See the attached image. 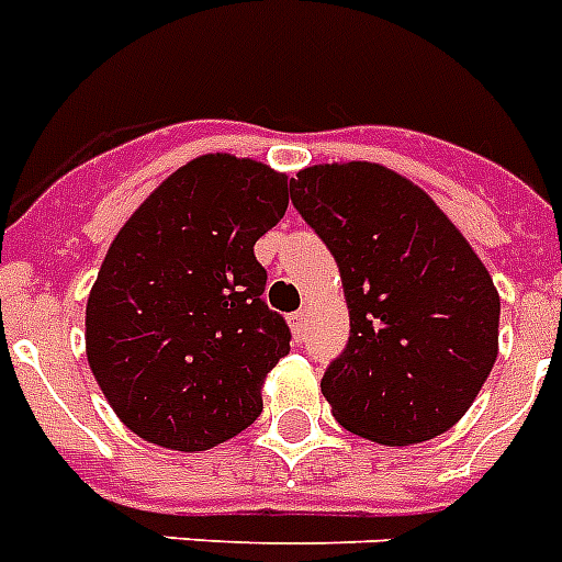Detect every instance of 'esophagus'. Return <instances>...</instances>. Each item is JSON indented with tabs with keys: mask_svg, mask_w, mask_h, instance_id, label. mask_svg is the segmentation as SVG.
Instances as JSON below:
<instances>
[{
	"mask_svg": "<svg viewBox=\"0 0 562 562\" xmlns=\"http://www.w3.org/2000/svg\"><path fill=\"white\" fill-rule=\"evenodd\" d=\"M289 323H291V331H294V337L303 339L305 331H308V311L305 308L294 311V314L289 317Z\"/></svg>",
	"mask_w": 562,
	"mask_h": 562,
	"instance_id": "34e87169",
	"label": "esophagus"
}]
</instances>
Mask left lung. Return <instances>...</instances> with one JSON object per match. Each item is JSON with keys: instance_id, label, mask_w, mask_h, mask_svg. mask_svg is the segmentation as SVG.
Masks as SVG:
<instances>
[{"instance_id": "1", "label": "left lung", "mask_w": 562, "mask_h": 562, "mask_svg": "<svg viewBox=\"0 0 562 562\" xmlns=\"http://www.w3.org/2000/svg\"><path fill=\"white\" fill-rule=\"evenodd\" d=\"M291 202L346 289L348 346L319 383L339 426L383 446L449 431L497 360L492 273L437 202L383 165H311Z\"/></svg>"}]
</instances>
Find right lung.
<instances>
[{
	"label": "right lung",
	"instance_id": "obj_1",
	"mask_svg": "<svg viewBox=\"0 0 562 562\" xmlns=\"http://www.w3.org/2000/svg\"><path fill=\"white\" fill-rule=\"evenodd\" d=\"M285 209V173L205 154L165 179L111 243L85 308V351L143 440L205 451L259 417L291 331L262 300L254 243Z\"/></svg>",
	"mask_w": 562,
	"mask_h": 562
}]
</instances>
